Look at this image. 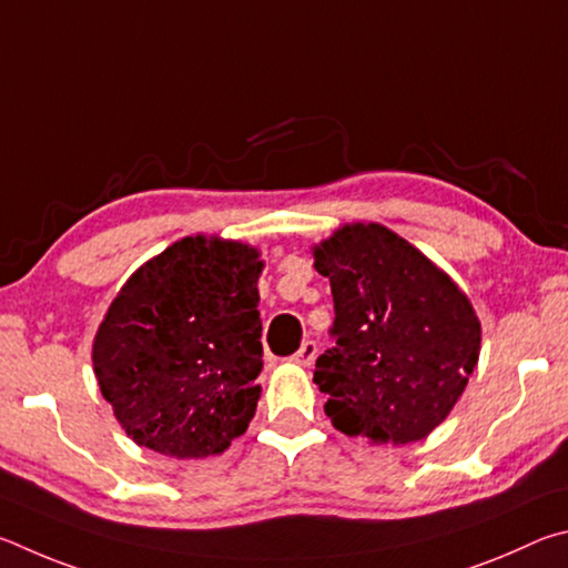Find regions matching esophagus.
Instances as JSON below:
<instances>
[{
    "label": "esophagus",
    "instance_id": "obj_1",
    "mask_svg": "<svg viewBox=\"0 0 568 568\" xmlns=\"http://www.w3.org/2000/svg\"><path fill=\"white\" fill-rule=\"evenodd\" d=\"M314 359H316V342H304L302 349L296 352L290 362L296 366H312Z\"/></svg>",
    "mask_w": 568,
    "mask_h": 568
}]
</instances>
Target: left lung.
Returning <instances> with one entry per match:
<instances>
[{
  "label": "left lung",
  "instance_id": "1",
  "mask_svg": "<svg viewBox=\"0 0 568 568\" xmlns=\"http://www.w3.org/2000/svg\"><path fill=\"white\" fill-rule=\"evenodd\" d=\"M329 278L336 344L316 359L324 412L346 436L412 444L464 394L481 324L454 278L382 224H344L314 246Z\"/></svg>",
  "mask_w": 568,
  "mask_h": 568
}]
</instances>
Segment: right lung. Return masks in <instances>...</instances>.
Wrapping results in <instances>:
<instances>
[{
	"instance_id": "obj_1",
	"label": "right lung",
	"mask_w": 568,
	"mask_h": 568,
	"mask_svg": "<svg viewBox=\"0 0 568 568\" xmlns=\"http://www.w3.org/2000/svg\"><path fill=\"white\" fill-rule=\"evenodd\" d=\"M254 246L184 236L126 278L99 324L92 362L116 422L174 459L222 454L262 396Z\"/></svg>"
}]
</instances>
